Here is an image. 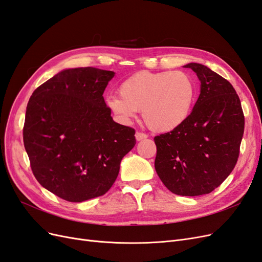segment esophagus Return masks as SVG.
I'll use <instances>...</instances> for the list:
<instances>
[{
	"label": "esophagus",
	"mask_w": 262,
	"mask_h": 262,
	"mask_svg": "<svg viewBox=\"0 0 262 262\" xmlns=\"http://www.w3.org/2000/svg\"><path fill=\"white\" fill-rule=\"evenodd\" d=\"M147 138V134L143 133V132H137L136 133V139L137 141H141V140H144Z\"/></svg>",
	"instance_id": "1"
}]
</instances>
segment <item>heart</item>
Segmentation results:
<instances>
[{
    "label": "heart",
    "instance_id": "obj_1",
    "mask_svg": "<svg viewBox=\"0 0 262 262\" xmlns=\"http://www.w3.org/2000/svg\"><path fill=\"white\" fill-rule=\"evenodd\" d=\"M120 95L107 99V105L122 120L142 117L154 132H168L184 123L195 101L193 78L181 71H141L120 85Z\"/></svg>",
    "mask_w": 262,
    "mask_h": 262
}]
</instances>
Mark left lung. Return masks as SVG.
I'll list each match as a JSON object with an SVG mask.
<instances>
[{
	"mask_svg": "<svg viewBox=\"0 0 262 262\" xmlns=\"http://www.w3.org/2000/svg\"><path fill=\"white\" fill-rule=\"evenodd\" d=\"M201 82L191 114L178 128L154 138L155 170L178 195L212 192L234 169L245 128L241 99L224 77L199 63H189Z\"/></svg>",
	"mask_w": 262,
	"mask_h": 262,
	"instance_id": "obj_1",
	"label": "left lung"
}]
</instances>
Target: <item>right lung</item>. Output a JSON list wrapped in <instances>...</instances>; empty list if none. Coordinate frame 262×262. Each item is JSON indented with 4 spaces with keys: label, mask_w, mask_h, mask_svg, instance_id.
Instances as JSON below:
<instances>
[{
    "label": "right lung",
    "mask_w": 262,
    "mask_h": 262,
    "mask_svg": "<svg viewBox=\"0 0 262 262\" xmlns=\"http://www.w3.org/2000/svg\"><path fill=\"white\" fill-rule=\"evenodd\" d=\"M113 71L64 70L35 90L23 129L24 145L39 184L70 202L105 194L136 131L115 122L104 91Z\"/></svg>",
    "instance_id": "1"
}]
</instances>
